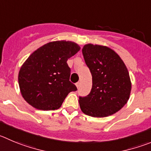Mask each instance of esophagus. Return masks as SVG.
Listing matches in <instances>:
<instances>
[{"label":"esophagus","mask_w":151,"mask_h":151,"mask_svg":"<svg viewBox=\"0 0 151 151\" xmlns=\"http://www.w3.org/2000/svg\"><path fill=\"white\" fill-rule=\"evenodd\" d=\"M76 86H77V88H79V87H80V83H76Z\"/></svg>","instance_id":"esophagus-1"}]
</instances>
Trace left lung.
Wrapping results in <instances>:
<instances>
[{
  "label": "left lung",
  "instance_id": "1",
  "mask_svg": "<svg viewBox=\"0 0 151 151\" xmlns=\"http://www.w3.org/2000/svg\"><path fill=\"white\" fill-rule=\"evenodd\" d=\"M82 52L92 76V88L87 96L79 98L80 109L86 115L95 118L115 113L127 104L131 91L124 63L106 46L87 44Z\"/></svg>",
  "mask_w": 151,
  "mask_h": 151
}]
</instances>
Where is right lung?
Returning a JSON list of instances; mask_svg holds the SVG:
<instances>
[{"label": "right lung", "mask_w": 151, "mask_h": 151, "mask_svg": "<svg viewBox=\"0 0 151 151\" xmlns=\"http://www.w3.org/2000/svg\"><path fill=\"white\" fill-rule=\"evenodd\" d=\"M80 47L73 42L56 41L35 50L18 73V84L24 99L40 110H55L77 87L69 80L71 69L67 60Z\"/></svg>", "instance_id": "right-lung-1"}]
</instances>
